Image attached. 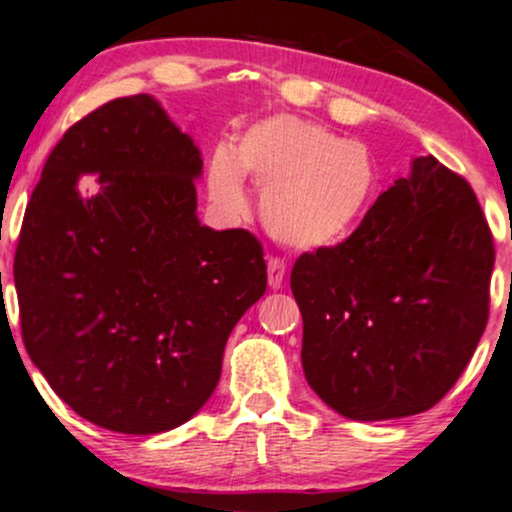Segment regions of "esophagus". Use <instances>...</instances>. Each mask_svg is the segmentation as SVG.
Segmentation results:
<instances>
[{
    "mask_svg": "<svg viewBox=\"0 0 512 512\" xmlns=\"http://www.w3.org/2000/svg\"><path fill=\"white\" fill-rule=\"evenodd\" d=\"M284 276H286V264L279 257H269L267 260V281L269 289H281L284 286Z\"/></svg>",
    "mask_w": 512,
    "mask_h": 512,
    "instance_id": "34e87169",
    "label": "esophagus"
}]
</instances>
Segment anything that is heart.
Listing matches in <instances>:
<instances>
[{
  "label": "heart",
  "mask_w": 512,
  "mask_h": 512,
  "mask_svg": "<svg viewBox=\"0 0 512 512\" xmlns=\"http://www.w3.org/2000/svg\"><path fill=\"white\" fill-rule=\"evenodd\" d=\"M243 175L260 187V221L284 248H337L366 223L380 195V168L361 142L298 115H272L216 146L207 166L211 204L226 216L248 207Z\"/></svg>",
  "instance_id": "1"
}]
</instances>
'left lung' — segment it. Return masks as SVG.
<instances>
[{
	"label": "left lung",
	"instance_id": "8db88e82",
	"mask_svg": "<svg viewBox=\"0 0 512 512\" xmlns=\"http://www.w3.org/2000/svg\"><path fill=\"white\" fill-rule=\"evenodd\" d=\"M491 272L493 238L469 182L414 158L354 236L293 264L305 380L354 421L431 409L484 334Z\"/></svg>",
	"mask_w": 512,
	"mask_h": 512
}]
</instances>
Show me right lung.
I'll use <instances>...</instances> for the list:
<instances>
[{
    "mask_svg": "<svg viewBox=\"0 0 512 512\" xmlns=\"http://www.w3.org/2000/svg\"><path fill=\"white\" fill-rule=\"evenodd\" d=\"M202 154L156 98H115L64 132L14 257L21 337L91 424L154 436L216 390L228 334L267 291L262 245L197 219Z\"/></svg>",
    "mask_w": 512,
    "mask_h": 512,
    "instance_id": "add662e5",
    "label": "right lung"
}]
</instances>
